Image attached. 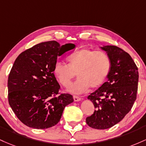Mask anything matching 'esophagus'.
I'll use <instances>...</instances> for the list:
<instances>
[{
	"label": "esophagus",
	"mask_w": 146,
	"mask_h": 146,
	"mask_svg": "<svg viewBox=\"0 0 146 146\" xmlns=\"http://www.w3.org/2000/svg\"><path fill=\"white\" fill-rule=\"evenodd\" d=\"M73 99H74V101H81V98H80V97H78V96H73Z\"/></svg>",
	"instance_id": "esophagus-1"
}]
</instances>
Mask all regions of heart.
Returning <instances> with one entry per match:
<instances>
[{"label":"heart","mask_w":146,"mask_h":146,"mask_svg":"<svg viewBox=\"0 0 146 146\" xmlns=\"http://www.w3.org/2000/svg\"><path fill=\"white\" fill-rule=\"evenodd\" d=\"M69 64L57 60L53 72L63 86L68 87L75 75L76 81L69 86L72 93L84 92L90 86L96 88L101 86L108 76L111 62L108 55L104 52L95 51L90 48H82L68 58Z\"/></svg>","instance_id":"b5f03b06"}]
</instances>
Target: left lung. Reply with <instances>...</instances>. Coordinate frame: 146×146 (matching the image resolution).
<instances>
[{"label":"left lung","mask_w":146,"mask_h":146,"mask_svg":"<svg viewBox=\"0 0 146 146\" xmlns=\"http://www.w3.org/2000/svg\"><path fill=\"white\" fill-rule=\"evenodd\" d=\"M108 55L111 68L108 81L88 97L96 110L86 118L90 127L104 130L120 122L137 99L138 68L127 52L114 45L101 47Z\"/></svg>","instance_id":"8db88e82"}]
</instances>
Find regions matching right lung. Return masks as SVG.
I'll list each match as a JSON object with an SVG mask.
<instances>
[{
  "instance_id": "right-lung-1",
  "label": "right lung",
  "mask_w": 146,
  "mask_h": 146,
  "mask_svg": "<svg viewBox=\"0 0 146 146\" xmlns=\"http://www.w3.org/2000/svg\"><path fill=\"white\" fill-rule=\"evenodd\" d=\"M74 47L72 43L60 46L55 40L43 42L16 58L8 77V101L25 125L46 129L56 125L65 106L74 101L71 94H59L53 68L57 57Z\"/></svg>"
}]
</instances>
